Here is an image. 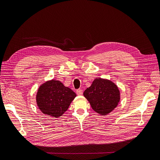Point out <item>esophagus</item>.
<instances>
[{"instance_id":"obj_1","label":"esophagus","mask_w":160,"mask_h":160,"mask_svg":"<svg viewBox=\"0 0 160 160\" xmlns=\"http://www.w3.org/2000/svg\"><path fill=\"white\" fill-rule=\"evenodd\" d=\"M76 93H77V94L78 95H83V90L82 89H77V91H76Z\"/></svg>"}]
</instances>
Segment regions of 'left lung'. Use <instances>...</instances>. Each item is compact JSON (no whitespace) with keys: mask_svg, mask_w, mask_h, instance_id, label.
Instances as JSON below:
<instances>
[{"mask_svg":"<svg viewBox=\"0 0 160 160\" xmlns=\"http://www.w3.org/2000/svg\"><path fill=\"white\" fill-rule=\"evenodd\" d=\"M83 95L88 100L92 109L101 115L111 113L119 103L120 92L111 81L96 78Z\"/></svg>","mask_w":160,"mask_h":160,"instance_id":"obj_1","label":"left lung"}]
</instances>
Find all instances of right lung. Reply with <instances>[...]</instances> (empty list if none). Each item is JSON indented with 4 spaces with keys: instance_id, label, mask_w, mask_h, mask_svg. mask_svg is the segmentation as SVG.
I'll return each mask as SVG.
<instances>
[{
    "instance_id": "1",
    "label": "right lung",
    "mask_w": 160,
    "mask_h": 160,
    "mask_svg": "<svg viewBox=\"0 0 160 160\" xmlns=\"http://www.w3.org/2000/svg\"><path fill=\"white\" fill-rule=\"evenodd\" d=\"M77 96L61 81L52 79L42 83L36 95L37 104L42 113L57 118L68 109Z\"/></svg>"
}]
</instances>
